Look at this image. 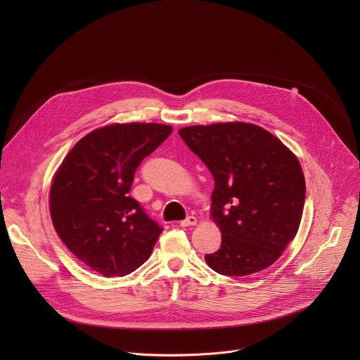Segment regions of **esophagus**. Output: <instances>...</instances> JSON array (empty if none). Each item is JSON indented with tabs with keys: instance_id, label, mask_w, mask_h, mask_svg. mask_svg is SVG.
Segmentation results:
<instances>
[{
	"instance_id": "esophagus-1",
	"label": "esophagus",
	"mask_w": 360,
	"mask_h": 360,
	"mask_svg": "<svg viewBox=\"0 0 360 360\" xmlns=\"http://www.w3.org/2000/svg\"><path fill=\"white\" fill-rule=\"evenodd\" d=\"M181 226H192V225H196V218L193 215H189L186 217L184 221L179 222Z\"/></svg>"
}]
</instances>
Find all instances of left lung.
<instances>
[{
	"label": "left lung",
	"mask_w": 360,
	"mask_h": 360,
	"mask_svg": "<svg viewBox=\"0 0 360 360\" xmlns=\"http://www.w3.org/2000/svg\"><path fill=\"white\" fill-rule=\"evenodd\" d=\"M211 171L212 219L221 248L205 261L226 276H248L272 265L295 238L304 203V176L293 153L266 129L245 122L179 129Z\"/></svg>",
	"instance_id": "8db88e82"
}]
</instances>
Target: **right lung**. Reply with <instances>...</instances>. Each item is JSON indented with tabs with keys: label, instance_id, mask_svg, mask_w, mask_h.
<instances>
[{
	"label": "right lung",
	"instance_id": "obj_1",
	"mask_svg": "<svg viewBox=\"0 0 360 360\" xmlns=\"http://www.w3.org/2000/svg\"><path fill=\"white\" fill-rule=\"evenodd\" d=\"M171 132L162 124L107 125L78 141L63 161L51 185V219L92 271L125 276L150 256L162 228L129 191L142 160Z\"/></svg>",
	"mask_w": 360,
	"mask_h": 360
}]
</instances>
